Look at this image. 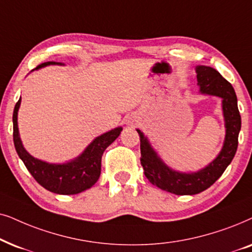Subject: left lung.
<instances>
[{
  "mask_svg": "<svg viewBox=\"0 0 252 252\" xmlns=\"http://www.w3.org/2000/svg\"><path fill=\"white\" fill-rule=\"evenodd\" d=\"M196 73L197 84L202 94L221 98L226 135L222 149L216 159L197 172H179L161 159L149 138L137 129L140 137V163L146 179L159 189L175 194H196L210 188L231 162L239 144L241 115L231 84L211 66L197 65Z\"/></svg>",
  "mask_w": 252,
  "mask_h": 252,
  "instance_id": "obj_1",
  "label": "left lung"
}]
</instances>
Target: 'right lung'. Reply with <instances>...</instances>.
<instances>
[{"instance_id": "right-lung-1", "label": "right lung", "mask_w": 252, "mask_h": 252, "mask_svg": "<svg viewBox=\"0 0 252 252\" xmlns=\"http://www.w3.org/2000/svg\"><path fill=\"white\" fill-rule=\"evenodd\" d=\"M47 65H64V63L46 62L33 70H39ZM22 98H19L13 109V144L17 154L36 182L50 192L59 194H76L94 186L101 173L102 154L120 136L122 126H117L95 137L75 159L64 163H50L32 157L23 145L18 130V110Z\"/></svg>"}]
</instances>
